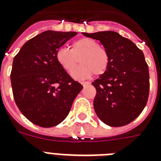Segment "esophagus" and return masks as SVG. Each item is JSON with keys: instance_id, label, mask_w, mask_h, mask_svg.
<instances>
[{"instance_id": "34e87169", "label": "esophagus", "mask_w": 161, "mask_h": 161, "mask_svg": "<svg viewBox=\"0 0 161 161\" xmlns=\"http://www.w3.org/2000/svg\"><path fill=\"white\" fill-rule=\"evenodd\" d=\"M81 84L83 85V87H86V86L90 84V83H89V82H81Z\"/></svg>"}]
</instances>
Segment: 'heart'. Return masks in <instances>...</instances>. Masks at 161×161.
I'll return each mask as SVG.
<instances>
[{
    "label": "heart",
    "instance_id": "heart-1",
    "mask_svg": "<svg viewBox=\"0 0 161 161\" xmlns=\"http://www.w3.org/2000/svg\"><path fill=\"white\" fill-rule=\"evenodd\" d=\"M80 57L81 64L72 72L75 79H84L93 74L99 75L107 69L110 58L106 50L96 40L89 37L78 39L72 43L71 49L65 47L58 48L55 58L62 68L70 73L75 68Z\"/></svg>",
    "mask_w": 161,
    "mask_h": 161
}]
</instances>
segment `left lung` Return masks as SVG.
<instances>
[{
  "label": "left lung",
  "mask_w": 161,
  "mask_h": 161,
  "mask_svg": "<svg viewBox=\"0 0 161 161\" xmlns=\"http://www.w3.org/2000/svg\"><path fill=\"white\" fill-rule=\"evenodd\" d=\"M83 35L100 41L110 58L106 72L92 83L96 114L109 126H124L141 114L148 99L149 70L144 54L114 31Z\"/></svg>",
  "instance_id": "1"
}]
</instances>
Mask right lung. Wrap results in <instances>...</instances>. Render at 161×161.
Listing matches in <instances>:
<instances>
[{
	"mask_svg": "<svg viewBox=\"0 0 161 161\" xmlns=\"http://www.w3.org/2000/svg\"><path fill=\"white\" fill-rule=\"evenodd\" d=\"M77 34L47 30L24 43L14 56L10 74L15 103L32 124L56 126L67 117L83 86L55 58L58 48Z\"/></svg>",
	"mask_w": 161,
	"mask_h": 161,
	"instance_id": "obj_1",
	"label": "right lung"
}]
</instances>
